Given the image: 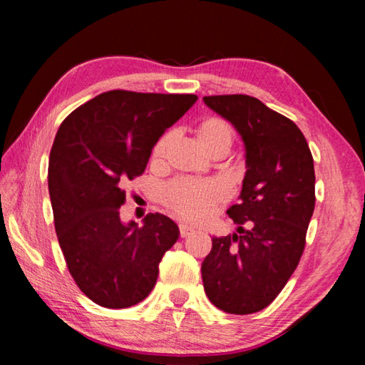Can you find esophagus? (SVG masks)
<instances>
[{"label":"esophagus","instance_id":"1","mask_svg":"<svg viewBox=\"0 0 365 365\" xmlns=\"http://www.w3.org/2000/svg\"><path fill=\"white\" fill-rule=\"evenodd\" d=\"M178 230H180V237H182V238H187V237H190L191 233L195 232L193 228L188 227V225H185V224H180V225H178Z\"/></svg>","mask_w":365,"mask_h":365}]
</instances>
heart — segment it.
<instances>
[{
  "label": "heart",
  "mask_w": 365,
  "mask_h": 365,
  "mask_svg": "<svg viewBox=\"0 0 365 365\" xmlns=\"http://www.w3.org/2000/svg\"><path fill=\"white\" fill-rule=\"evenodd\" d=\"M174 140V132L169 130L160 135L151 151L153 163H163ZM196 140L202 150L212 154L215 151H228L233 143V130L224 119L207 117L196 127ZM228 197V190L219 180H205V178H177L165 183L159 191V200L163 205L191 224L211 217L212 212Z\"/></svg>",
  "instance_id": "1"
}]
</instances>
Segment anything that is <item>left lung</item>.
I'll list each match as a JSON object with an SVG mask.
<instances>
[{
  "mask_svg": "<svg viewBox=\"0 0 365 365\" xmlns=\"http://www.w3.org/2000/svg\"><path fill=\"white\" fill-rule=\"evenodd\" d=\"M202 100L232 122L246 150L242 201L227 211L240 235L212 238L202 285L215 307L245 316L267 307L298 267L316 206L314 159L298 125L257 98Z\"/></svg>",
  "mask_w": 365,
  "mask_h": 365,
  "instance_id": "8db88e82",
  "label": "left lung"
}]
</instances>
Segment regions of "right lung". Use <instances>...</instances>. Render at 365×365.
<instances>
[{
	"label": "right lung",
	"mask_w": 365,
	"mask_h": 365,
	"mask_svg": "<svg viewBox=\"0 0 365 365\" xmlns=\"http://www.w3.org/2000/svg\"><path fill=\"white\" fill-rule=\"evenodd\" d=\"M196 100L110 90L61 123L48 165L54 228L72 279L96 304L130 307L156 285L160 259L180 232L159 212L143 227L123 224V187L143 174L154 143Z\"/></svg>",
	"instance_id": "right-lung-1"
}]
</instances>
